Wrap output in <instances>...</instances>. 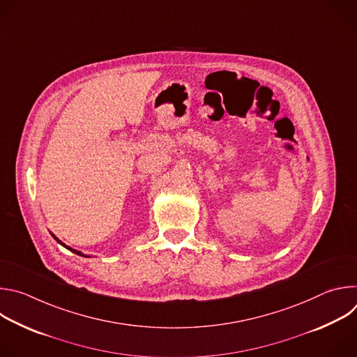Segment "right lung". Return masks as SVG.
<instances>
[{
    "label": "right lung",
    "instance_id": "right-lung-1",
    "mask_svg": "<svg viewBox=\"0 0 357 357\" xmlns=\"http://www.w3.org/2000/svg\"><path fill=\"white\" fill-rule=\"evenodd\" d=\"M50 234H52V237H54V238H55V240H56V241H58V243H59V244H61V245H63V247H65V248H68V250H70V251H72V252H75V254H77V256H82V257H90V256H89V254H83V252H82V251H79V250H75V248H72V247H69V245H66V244H65V243H63V241H61V240H59V238H58V237H56V236H55V234H54V233H50Z\"/></svg>",
    "mask_w": 357,
    "mask_h": 357
}]
</instances>
